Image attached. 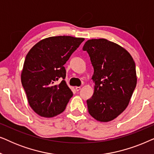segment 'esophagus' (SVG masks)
Listing matches in <instances>:
<instances>
[{
    "label": "esophagus",
    "mask_w": 154,
    "mask_h": 154,
    "mask_svg": "<svg viewBox=\"0 0 154 154\" xmlns=\"http://www.w3.org/2000/svg\"><path fill=\"white\" fill-rule=\"evenodd\" d=\"M81 87H75V90H76V91H79L81 90Z\"/></svg>",
    "instance_id": "34e87169"
}]
</instances>
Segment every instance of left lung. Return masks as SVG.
Wrapping results in <instances>:
<instances>
[{
    "instance_id": "1",
    "label": "left lung",
    "mask_w": 154,
    "mask_h": 154,
    "mask_svg": "<svg viewBox=\"0 0 154 154\" xmlns=\"http://www.w3.org/2000/svg\"><path fill=\"white\" fill-rule=\"evenodd\" d=\"M94 74L93 95L87 100L88 112L100 122L119 116L129 104L137 85L135 63L121 45L104 38L85 42Z\"/></svg>"
}]
</instances>
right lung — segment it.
Listing matches in <instances>:
<instances>
[{
  "label": "right lung",
  "mask_w": 154,
  "mask_h": 154,
  "mask_svg": "<svg viewBox=\"0 0 154 154\" xmlns=\"http://www.w3.org/2000/svg\"><path fill=\"white\" fill-rule=\"evenodd\" d=\"M84 40L68 35L46 38L26 54L21 81L37 114L51 118L65 110L73 92L64 81V65Z\"/></svg>",
  "instance_id": "add662e5"
}]
</instances>
